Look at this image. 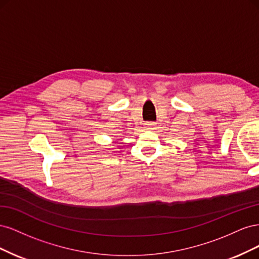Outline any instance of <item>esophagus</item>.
Listing matches in <instances>:
<instances>
[{"instance_id": "1", "label": "esophagus", "mask_w": 259, "mask_h": 259, "mask_svg": "<svg viewBox=\"0 0 259 259\" xmlns=\"http://www.w3.org/2000/svg\"><path fill=\"white\" fill-rule=\"evenodd\" d=\"M145 125H146L147 130H154L156 123H154V122H147Z\"/></svg>"}]
</instances>
